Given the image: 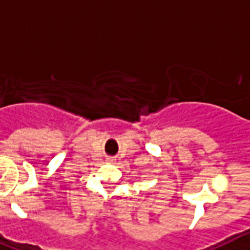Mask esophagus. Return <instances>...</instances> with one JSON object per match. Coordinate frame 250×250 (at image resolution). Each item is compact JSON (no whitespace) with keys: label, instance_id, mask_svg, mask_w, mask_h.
<instances>
[{"label":"esophagus","instance_id":"34e87169","mask_svg":"<svg viewBox=\"0 0 250 250\" xmlns=\"http://www.w3.org/2000/svg\"><path fill=\"white\" fill-rule=\"evenodd\" d=\"M107 162H110V163H113V162H115V159H113V158H109V159H107Z\"/></svg>","mask_w":250,"mask_h":250}]
</instances>
